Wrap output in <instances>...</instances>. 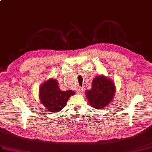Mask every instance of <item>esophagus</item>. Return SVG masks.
Segmentation results:
<instances>
[{"mask_svg": "<svg viewBox=\"0 0 152 152\" xmlns=\"http://www.w3.org/2000/svg\"><path fill=\"white\" fill-rule=\"evenodd\" d=\"M82 91H83V88H82V87H79L78 89H77V91H76V92H77V93L80 94L82 92Z\"/></svg>", "mask_w": 152, "mask_h": 152, "instance_id": "obj_1", "label": "esophagus"}]
</instances>
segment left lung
I'll return each mask as SVG.
<instances>
[{
  "label": "left lung",
  "instance_id": "left-lung-1",
  "mask_svg": "<svg viewBox=\"0 0 152 152\" xmlns=\"http://www.w3.org/2000/svg\"><path fill=\"white\" fill-rule=\"evenodd\" d=\"M115 91L113 81L103 75H97L93 80L91 89L86 91V95L91 107L102 109L111 103Z\"/></svg>",
  "mask_w": 152,
  "mask_h": 152
}]
</instances>
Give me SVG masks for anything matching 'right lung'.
<instances>
[{
  "label": "right lung",
  "mask_w": 152,
  "mask_h": 152,
  "mask_svg": "<svg viewBox=\"0 0 152 152\" xmlns=\"http://www.w3.org/2000/svg\"><path fill=\"white\" fill-rule=\"evenodd\" d=\"M75 94L71 90L62 91L59 88L58 82L50 78L42 83L39 87V97L46 109L52 113H58L65 107L69 98Z\"/></svg>",
  "instance_id": "1"
}]
</instances>
